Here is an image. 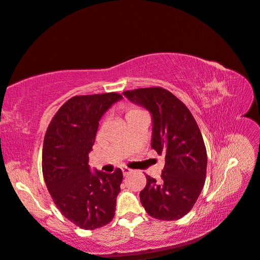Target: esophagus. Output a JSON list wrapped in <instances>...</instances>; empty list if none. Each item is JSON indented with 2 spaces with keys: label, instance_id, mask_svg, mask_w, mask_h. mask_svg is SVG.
<instances>
[{
  "label": "esophagus",
  "instance_id": "esophagus-1",
  "mask_svg": "<svg viewBox=\"0 0 260 260\" xmlns=\"http://www.w3.org/2000/svg\"><path fill=\"white\" fill-rule=\"evenodd\" d=\"M122 172H123V175H124V176H126V175H128V174L132 172V170H131V169H128V168L124 167V168H122Z\"/></svg>",
  "mask_w": 260,
  "mask_h": 260
}]
</instances>
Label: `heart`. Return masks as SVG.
Returning <instances> with one entry per match:
<instances>
[{
    "instance_id": "obj_1",
    "label": "heart",
    "mask_w": 260,
    "mask_h": 260,
    "mask_svg": "<svg viewBox=\"0 0 260 260\" xmlns=\"http://www.w3.org/2000/svg\"><path fill=\"white\" fill-rule=\"evenodd\" d=\"M144 113L142 110H139L137 108H132L127 111V113H126V118H128L131 116H134V115H137V114H142Z\"/></svg>"
}]
</instances>
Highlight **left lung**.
Segmentation results:
<instances>
[{"mask_svg":"<svg viewBox=\"0 0 260 260\" xmlns=\"http://www.w3.org/2000/svg\"><path fill=\"white\" fill-rule=\"evenodd\" d=\"M123 94L151 113V148L166 157L160 181L146 175L140 203L152 218L179 220L194 207L206 181L202 133L187 107L167 89L139 88Z\"/></svg>","mask_w":260,"mask_h":260,"instance_id":"8db88e82","label":"left lung"}]
</instances>
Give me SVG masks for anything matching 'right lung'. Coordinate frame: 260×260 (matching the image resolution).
Returning <instances> with one entry per match:
<instances>
[{"label":"right lung","instance_id":"add662e5","mask_svg":"<svg viewBox=\"0 0 260 260\" xmlns=\"http://www.w3.org/2000/svg\"><path fill=\"white\" fill-rule=\"evenodd\" d=\"M123 97L116 92L75 95L50 122L43 140L42 173L63 216L74 224L94 230L112 221L123 180L121 169L108 174L90 171L99 121Z\"/></svg>","mask_w":260,"mask_h":260}]
</instances>
